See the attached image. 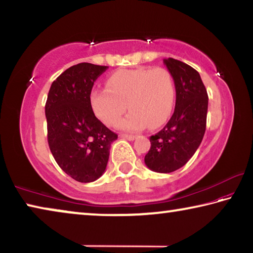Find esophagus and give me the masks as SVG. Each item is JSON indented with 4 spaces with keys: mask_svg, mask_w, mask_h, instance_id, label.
Returning <instances> with one entry per match:
<instances>
[{
    "mask_svg": "<svg viewBox=\"0 0 253 253\" xmlns=\"http://www.w3.org/2000/svg\"><path fill=\"white\" fill-rule=\"evenodd\" d=\"M121 137L122 138H126L128 140H134L136 138L135 135H128V134H122Z\"/></svg>",
    "mask_w": 253,
    "mask_h": 253,
    "instance_id": "34e87169",
    "label": "esophagus"
}]
</instances>
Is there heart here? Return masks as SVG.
<instances>
[{"label":"heart","instance_id":"obj_1","mask_svg":"<svg viewBox=\"0 0 253 253\" xmlns=\"http://www.w3.org/2000/svg\"><path fill=\"white\" fill-rule=\"evenodd\" d=\"M106 84L89 96L92 111L106 125H116L127 107L129 114L119 123L125 130L157 128L172 115L176 91L165 68L122 69L111 74Z\"/></svg>","mask_w":253,"mask_h":253}]
</instances>
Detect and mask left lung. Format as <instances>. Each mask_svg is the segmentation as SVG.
I'll use <instances>...</instances> for the list:
<instances>
[{
	"mask_svg": "<svg viewBox=\"0 0 253 253\" xmlns=\"http://www.w3.org/2000/svg\"><path fill=\"white\" fill-rule=\"evenodd\" d=\"M164 65L173 77L176 102L169 123L149 137L151 149L145 155V164L157 173L174 172L194 155L207 128L209 104L198 71L173 58L164 59Z\"/></svg>",
	"mask_w": 253,
	"mask_h": 253,
	"instance_id": "8db88e82",
	"label": "left lung"
}]
</instances>
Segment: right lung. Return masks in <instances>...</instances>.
I'll list each match as a JSON object with an SVG mask.
<instances>
[{
	"label": "right lung",
	"mask_w": 253,
	"mask_h": 253,
	"mask_svg": "<svg viewBox=\"0 0 253 253\" xmlns=\"http://www.w3.org/2000/svg\"><path fill=\"white\" fill-rule=\"evenodd\" d=\"M107 68L88 62L72 66L53 81L46 98L50 151L60 169L81 183L104 174L118 137L95 116L89 102L93 83Z\"/></svg>",
	"instance_id": "right-lung-1"
}]
</instances>
